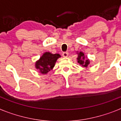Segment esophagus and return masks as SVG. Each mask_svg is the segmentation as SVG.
Masks as SVG:
<instances>
[{
	"instance_id": "esophagus-1",
	"label": "esophagus",
	"mask_w": 121,
	"mask_h": 121,
	"mask_svg": "<svg viewBox=\"0 0 121 121\" xmlns=\"http://www.w3.org/2000/svg\"><path fill=\"white\" fill-rule=\"evenodd\" d=\"M62 56H63V57H67L68 56V52H64V53H62Z\"/></svg>"
}]
</instances>
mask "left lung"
<instances>
[{"label": "left lung", "instance_id": "obj_1", "mask_svg": "<svg viewBox=\"0 0 121 121\" xmlns=\"http://www.w3.org/2000/svg\"><path fill=\"white\" fill-rule=\"evenodd\" d=\"M78 62L82 65V66H83V67H87L90 62L88 59H85L84 53L80 52L78 57Z\"/></svg>", "mask_w": 121, "mask_h": 121}]
</instances>
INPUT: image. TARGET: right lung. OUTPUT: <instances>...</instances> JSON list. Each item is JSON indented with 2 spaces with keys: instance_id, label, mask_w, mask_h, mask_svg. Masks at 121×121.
Masks as SVG:
<instances>
[{
  "instance_id": "right-lung-1",
  "label": "right lung",
  "mask_w": 121,
  "mask_h": 121,
  "mask_svg": "<svg viewBox=\"0 0 121 121\" xmlns=\"http://www.w3.org/2000/svg\"><path fill=\"white\" fill-rule=\"evenodd\" d=\"M60 55L59 54H51L49 52H46L40 58V59L36 63V67L40 70L42 74L47 73L52 70L55 63Z\"/></svg>"
}]
</instances>
